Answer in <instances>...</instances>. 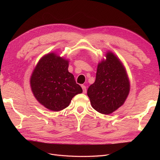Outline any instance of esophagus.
Here are the masks:
<instances>
[{"label": "esophagus", "mask_w": 160, "mask_h": 160, "mask_svg": "<svg viewBox=\"0 0 160 160\" xmlns=\"http://www.w3.org/2000/svg\"><path fill=\"white\" fill-rule=\"evenodd\" d=\"M81 88L83 89V93H87V89H86V86H85L84 85H81Z\"/></svg>", "instance_id": "34e87169"}]
</instances>
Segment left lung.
<instances>
[{
    "instance_id": "1",
    "label": "left lung",
    "mask_w": 160,
    "mask_h": 160,
    "mask_svg": "<svg viewBox=\"0 0 160 160\" xmlns=\"http://www.w3.org/2000/svg\"><path fill=\"white\" fill-rule=\"evenodd\" d=\"M129 81L122 63L112 52L99 62L93 84L88 95L92 107L98 112L109 114L122 106L129 92Z\"/></svg>"
}]
</instances>
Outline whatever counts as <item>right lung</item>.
<instances>
[{
	"label": "right lung",
	"mask_w": 160,
	"mask_h": 160,
	"mask_svg": "<svg viewBox=\"0 0 160 160\" xmlns=\"http://www.w3.org/2000/svg\"><path fill=\"white\" fill-rule=\"evenodd\" d=\"M68 61L50 53L41 58L31 78L37 100L47 109L59 111L68 107L72 98L83 92L68 71Z\"/></svg>",
	"instance_id": "obj_1"
}]
</instances>
